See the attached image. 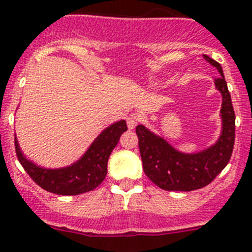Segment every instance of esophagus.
I'll use <instances>...</instances> for the list:
<instances>
[{"instance_id":"34e87169","label":"esophagus","mask_w":252,"mask_h":252,"mask_svg":"<svg viewBox=\"0 0 252 252\" xmlns=\"http://www.w3.org/2000/svg\"><path fill=\"white\" fill-rule=\"evenodd\" d=\"M138 122H140V118H138V115H136V114H130V115L126 118V124H128V128H129V129H134L137 124H138Z\"/></svg>"}]
</instances>
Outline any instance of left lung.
<instances>
[{
	"label": "left lung",
	"instance_id": "left-lung-1",
	"mask_svg": "<svg viewBox=\"0 0 252 252\" xmlns=\"http://www.w3.org/2000/svg\"><path fill=\"white\" fill-rule=\"evenodd\" d=\"M203 57L220 72V77L215 79L216 89L222 95V130L218 142L195 154H185L144 126H136L145 173L155 185L168 191H191L207 186L225 168L232 157L236 137L232 98L220 63L208 55Z\"/></svg>",
	"mask_w": 252,
	"mask_h": 252
}]
</instances>
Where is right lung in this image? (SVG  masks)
Masks as SVG:
<instances>
[{"mask_svg": "<svg viewBox=\"0 0 252 252\" xmlns=\"http://www.w3.org/2000/svg\"><path fill=\"white\" fill-rule=\"evenodd\" d=\"M126 129V120L114 123L94 140L76 163L64 168L49 169L36 165L26 159L15 138L16 157L31 179L44 190L59 195H77L94 190L105 180L110 154Z\"/></svg>", "mask_w": 252, "mask_h": 252, "instance_id": "1", "label": "right lung"}]
</instances>
